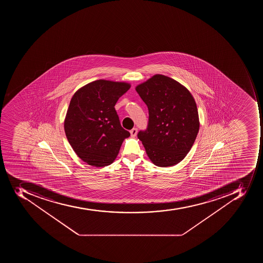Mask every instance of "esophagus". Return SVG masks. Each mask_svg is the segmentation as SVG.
<instances>
[{
  "label": "esophagus",
  "mask_w": 263,
  "mask_h": 263,
  "mask_svg": "<svg viewBox=\"0 0 263 263\" xmlns=\"http://www.w3.org/2000/svg\"><path fill=\"white\" fill-rule=\"evenodd\" d=\"M130 136L133 137H136L137 134V128H133L130 130Z\"/></svg>",
  "instance_id": "obj_1"
}]
</instances>
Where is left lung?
<instances>
[{
	"mask_svg": "<svg viewBox=\"0 0 263 263\" xmlns=\"http://www.w3.org/2000/svg\"><path fill=\"white\" fill-rule=\"evenodd\" d=\"M136 90L149 110L148 127L139 132V140L155 165H175L186 157L199 132L194 98L184 85L160 74L137 85Z\"/></svg>",
	"mask_w": 263,
	"mask_h": 263,
	"instance_id": "left-lung-1",
	"label": "left lung"
}]
</instances>
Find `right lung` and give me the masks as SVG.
Here are the masks:
<instances>
[{
    "mask_svg": "<svg viewBox=\"0 0 263 263\" xmlns=\"http://www.w3.org/2000/svg\"><path fill=\"white\" fill-rule=\"evenodd\" d=\"M130 87L129 83L98 80L80 88L71 98L65 133L73 151L89 165H110L130 137L114 108Z\"/></svg>",
    "mask_w": 263,
    "mask_h": 263,
    "instance_id": "obj_1",
    "label": "right lung"
}]
</instances>
